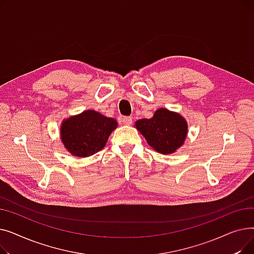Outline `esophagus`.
Returning <instances> with one entry per match:
<instances>
[{"mask_svg":"<svg viewBox=\"0 0 254 254\" xmlns=\"http://www.w3.org/2000/svg\"><path fill=\"white\" fill-rule=\"evenodd\" d=\"M131 122H132V118L130 116H125L123 117L122 119V124L125 125V126H129L131 125Z\"/></svg>","mask_w":254,"mask_h":254,"instance_id":"1","label":"esophagus"}]
</instances>
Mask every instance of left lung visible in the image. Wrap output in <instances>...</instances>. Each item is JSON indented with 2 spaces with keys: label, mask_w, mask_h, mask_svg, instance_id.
<instances>
[{
  "label": "left lung",
  "mask_w": 254,
  "mask_h": 254,
  "mask_svg": "<svg viewBox=\"0 0 254 254\" xmlns=\"http://www.w3.org/2000/svg\"><path fill=\"white\" fill-rule=\"evenodd\" d=\"M137 129L157 152L169 154L175 152L184 143L188 134V124L178 113L158 109L152 118L140 119Z\"/></svg>",
  "instance_id": "obj_1"
}]
</instances>
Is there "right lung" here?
<instances>
[{"label": "right lung", "mask_w": 254, "mask_h": 254, "mask_svg": "<svg viewBox=\"0 0 254 254\" xmlns=\"http://www.w3.org/2000/svg\"><path fill=\"white\" fill-rule=\"evenodd\" d=\"M116 127L115 119L93 110H86L64 120L61 127V137L70 153L86 157L104 148Z\"/></svg>", "instance_id": "1"}]
</instances>
